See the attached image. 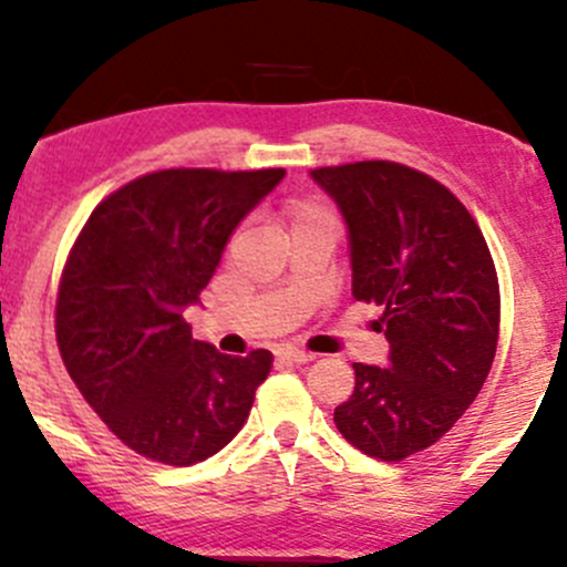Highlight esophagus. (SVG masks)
I'll return each mask as SVG.
<instances>
[{"instance_id":"34e87169","label":"esophagus","mask_w":567,"mask_h":567,"mask_svg":"<svg viewBox=\"0 0 567 567\" xmlns=\"http://www.w3.org/2000/svg\"><path fill=\"white\" fill-rule=\"evenodd\" d=\"M277 358L285 360V363H309V360H312L315 354L301 352V350H293V347H285V350L277 352Z\"/></svg>"}]
</instances>
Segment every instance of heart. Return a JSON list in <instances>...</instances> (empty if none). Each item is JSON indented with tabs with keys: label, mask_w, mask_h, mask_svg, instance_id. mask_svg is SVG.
Returning a JSON list of instances; mask_svg holds the SVG:
<instances>
[{
	"label": "heart",
	"mask_w": 567,
	"mask_h": 567,
	"mask_svg": "<svg viewBox=\"0 0 567 567\" xmlns=\"http://www.w3.org/2000/svg\"><path fill=\"white\" fill-rule=\"evenodd\" d=\"M285 217H288L290 228H293V226H298V223H309V220H317V217H326V215H322V209L312 202H293L288 207V213H285Z\"/></svg>",
	"instance_id": "obj_1"
}]
</instances>
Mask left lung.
<instances>
[{"label": "left lung", "instance_id": "1", "mask_svg": "<svg viewBox=\"0 0 567 567\" xmlns=\"http://www.w3.org/2000/svg\"><path fill=\"white\" fill-rule=\"evenodd\" d=\"M312 179L347 223L352 296L384 309L388 363H354L333 422L384 463L435 444L465 414L495 360L501 290L468 209L427 174L393 161L322 166Z\"/></svg>", "mask_w": 567, "mask_h": 567}]
</instances>
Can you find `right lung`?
Returning <instances> with one entry per match:
<instances>
[{"instance_id": "obj_1", "label": "right lung", "mask_w": 567, "mask_h": 567, "mask_svg": "<svg viewBox=\"0 0 567 567\" xmlns=\"http://www.w3.org/2000/svg\"><path fill=\"white\" fill-rule=\"evenodd\" d=\"M285 169H164L123 185L74 241L55 303L72 382L136 455L213 457L245 425L271 352L220 354L183 312L207 288L241 220Z\"/></svg>"}]
</instances>
